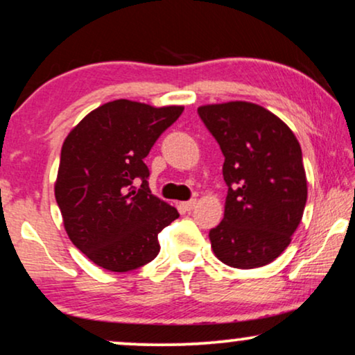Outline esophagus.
<instances>
[{
  "instance_id": "1",
  "label": "esophagus",
  "mask_w": 355,
  "mask_h": 355,
  "mask_svg": "<svg viewBox=\"0 0 355 355\" xmlns=\"http://www.w3.org/2000/svg\"><path fill=\"white\" fill-rule=\"evenodd\" d=\"M181 205H182L184 209H186L187 211H191V210H194V209H196L197 200H196V199H191V200H187V202H182Z\"/></svg>"
}]
</instances>
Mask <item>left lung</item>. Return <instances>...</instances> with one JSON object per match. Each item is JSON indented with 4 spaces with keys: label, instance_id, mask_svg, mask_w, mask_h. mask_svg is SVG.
Here are the masks:
<instances>
[{
    "label": "left lung",
    "instance_id": "obj_1",
    "mask_svg": "<svg viewBox=\"0 0 355 355\" xmlns=\"http://www.w3.org/2000/svg\"><path fill=\"white\" fill-rule=\"evenodd\" d=\"M199 117L225 156V217L209 236L223 264L252 269L282 254L302 222L306 176L293 132L261 105H202Z\"/></svg>",
    "mask_w": 355,
    "mask_h": 355
}]
</instances>
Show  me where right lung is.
Returning a JSON list of instances; mask_svg holds the SVG:
<instances>
[{"instance_id":"right-lung-1","label":"right lung","mask_w":355,"mask_h":355,"mask_svg":"<svg viewBox=\"0 0 355 355\" xmlns=\"http://www.w3.org/2000/svg\"><path fill=\"white\" fill-rule=\"evenodd\" d=\"M182 110L117 99L87 114L63 141L55 199L71 243L99 268L148 264L159 252L158 233L179 217L151 194L144 159Z\"/></svg>"}]
</instances>
